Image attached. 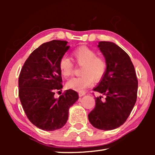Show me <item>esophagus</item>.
Instances as JSON below:
<instances>
[{
    "mask_svg": "<svg viewBox=\"0 0 155 155\" xmlns=\"http://www.w3.org/2000/svg\"><path fill=\"white\" fill-rule=\"evenodd\" d=\"M85 95V92H78V96H79L80 97H82Z\"/></svg>",
    "mask_w": 155,
    "mask_h": 155,
    "instance_id": "obj_1",
    "label": "esophagus"
}]
</instances>
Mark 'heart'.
<instances>
[{"instance_id": "heart-1", "label": "heart", "mask_w": 155, "mask_h": 155, "mask_svg": "<svg viewBox=\"0 0 155 155\" xmlns=\"http://www.w3.org/2000/svg\"><path fill=\"white\" fill-rule=\"evenodd\" d=\"M94 50L87 46H81L72 52V56L80 65H83L81 77L73 78L68 81V89L80 91H85L94 84V78L101 80L107 70V62L103 57L97 56ZM59 69L61 75L68 78L72 74L73 64L68 57L64 56L59 60Z\"/></svg>"}]
</instances>
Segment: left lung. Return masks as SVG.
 Instances as JSON below:
<instances>
[{"label":"left lung","mask_w":155,"mask_h":155,"mask_svg":"<svg viewBox=\"0 0 155 155\" xmlns=\"http://www.w3.org/2000/svg\"><path fill=\"white\" fill-rule=\"evenodd\" d=\"M98 48L107 62L104 77L93 90L105 96L96 98V105L88 115L89 121L100 130L120 127L127 120L137 100L138 81L130 57L111 41H100Z\"/></svg>","instance_id":"1"}]
</instances>
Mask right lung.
<instances>
[{
  "mask_svg": "<svg viewBox=\"0 0 155 155\" xmlns=\"http://www.w3.org/2000/svg\"><path fill=\"white\" fill-rule=\"evenodd\" d=\"M67 44L52 40L41 44L26 60L19 76V98L23 109L30 122L44 130L64 127L70 107L78 99V93L72 90L54 98V91L63 87L59 63L70 48Z\"/></svg>",
  "mask_w": 155,
  "mask_h": 155,
  "instance_id": "1",
  "label": "right lung"
}]
</instances>
